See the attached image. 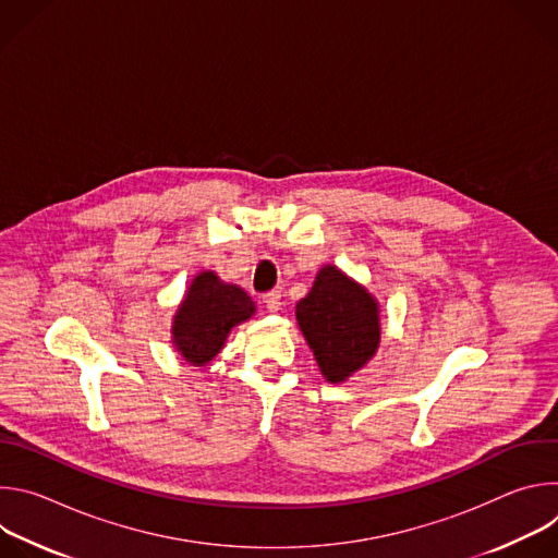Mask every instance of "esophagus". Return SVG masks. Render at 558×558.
<instances>
[{
    "label": "esophagus",
    "instance_id": "obj_1",
    "mask_svg": "<svg viewBox=\"0 0 558 558\" xmlns=\"http://www.w3.org/2000/svg\"><path fill=\"white\" fill-rule=\"evenodd\" d=\"M263 302H265L267 311H271V313L280 311V293H278V291H267V293L263 295Z\"/></svg>",
    "mask_w": 558,
    "mask_h": 558
}]
</instances>
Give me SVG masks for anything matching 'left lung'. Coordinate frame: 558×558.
Here are the masks:
<instances>
[{
    "mask_svg": "<svg viewBox=\"0 0 558 558\" xmlns=\"http://www.w3.org/2000/svg\"><path fill=\"white\" fill-rule=\"evenodd\" d=\"M295 320L331 384L349 379L379 347L377 300L333 265L317 271L311 291L295 304Z\"/></svg>",
    "mask_w": 558,
    "mask_h": 558,
    "instance_id": "1",
    "label": "left lung"
}]
</instances>
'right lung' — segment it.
Listing matches in <instances>:
<instances>
[{
	"label": "right lung",
	"instance_id": "right-lung-1",
	"mask_svg": "<svg viewBox=\"0 0 558 558\" xmlns=\"http://www.w3.org/2000/svg\"><path fill=\"white\" fill-rule=\"evenodd\" d=\"M254 313L256 304L247 291L222 282L214 271H203L192 280L174 315L172 342L190 364L205 366L220 353L229 331Z\"/></svg>",
	"mask_w": 558,
	"mask_h": 558
}]
</instances>
